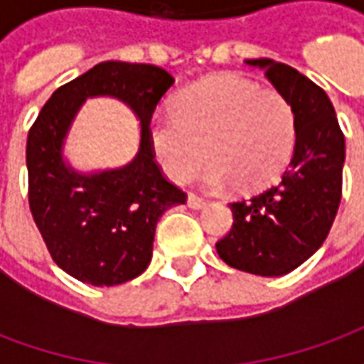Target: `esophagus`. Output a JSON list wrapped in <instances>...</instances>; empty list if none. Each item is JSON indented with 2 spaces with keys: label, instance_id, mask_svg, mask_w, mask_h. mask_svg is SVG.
I'll return each mask as SVG.
<instances>
[{
  "label": "esophagus",
  "instance_id": "esophagus-1",
  "mask_svg": "<svg viewBox=\"0 0 364 364\" xmlns=\"http://www.w3.org/2000/svg\"><path fill=\"white\" fill-rule=\"evenodd\" d=\"M187 205H189L191 208L198 210V208H205L206 206V198L197 195V193H189V197H187Z\"/></svg>",
  "mask_w": 364,
  "mask_h": 364
}]
</instances>
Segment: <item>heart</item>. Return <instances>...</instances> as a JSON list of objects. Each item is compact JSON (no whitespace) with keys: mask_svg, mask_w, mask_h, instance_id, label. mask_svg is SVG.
Here are the masks:
<instances>
[{"mask_svg":"<svg viewBox=\"0 0 364 364\" xmlns=\"http://www.w3.org/2000/svg\"><path fill=\"white\" fill-rule=\"evenodd\" d=\"M151 150L175 183H187L206 158L205 181L259 189L290 159L296 140L294 107L281 91L237 74H216L183 90L175 112L150 120Z\"/></svg>","mask_w":364,"mask_h":364,"instance_id":"1","label":"heart"}]
</instances>
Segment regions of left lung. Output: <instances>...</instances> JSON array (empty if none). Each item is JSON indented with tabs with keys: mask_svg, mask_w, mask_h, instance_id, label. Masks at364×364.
Listing matches in <instances>:
<instances>
[{
	"mask_svg": "<svg viewBox=\"0 0 364 364\" xmlns=\"http://www.w3.org/2000/svg\"><path fill=\"white\" fill-rule=\"evenodd\" d=\"M294 107L296 142L281 179L230 203L234 224L216 252L230 267L279 277L302 265L328 237L343 189L345 136L320 85L269 58L245 60Z\"/></svg>",
	"mask_w": 364,
	"mask_h": 364,
	"instance_id": "1",
	"label": "left lung"
}]
</instances>
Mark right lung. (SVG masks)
<instances>
[{
	"label": "right lung",
	"instance_id": "1",
	"mask_svg": "<svg viewBox=\"0 0 364 364\" xmlns=\"http://www.w3.org/2000/svg\"><path fill=\"white\" fill-rule=\"evenodd\" d=\"M151 64L101 62L52 93L28 130V206L54 263L93 287H112L148 267L159 216L185 205L187 193L167 179L151 150V114L173 85ZM119 96L143 127L132 164L77 176L61 161V140L85 96Z\"/></svg>",
	"mask_w": 364,
	"mask_h": 364
}]
</instances>
